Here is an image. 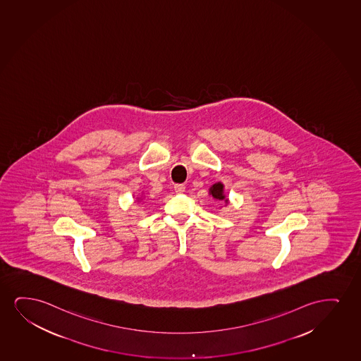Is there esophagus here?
<instances>
[{"label":"esophagus","instance_id":"1","mask_svg":"<svg viewBox=\"0 0 361 361\" xmlns=\"http://www.w3.org/2000/svg\"><path fill=\"white\" fill-rule=\"evenodd\" d=\"M185 185L183 183H176L175 186H173V190H175V192L183 193L185 192Z\"/></svg>","mask_w":361,"mask_h":361}]
</instances>
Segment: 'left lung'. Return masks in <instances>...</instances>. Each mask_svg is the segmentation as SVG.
Wrapping results in <instances>:
<instances>
[{
	"label": "left lung",
	"instance_id": "obj_1",
	"mask_svg": "<svg viewBox=\"0 0 361 361\" xmlns=\"http://www.w3.org/2000/svg\"><path fill=\"white\" fill-rule=\"evenodd\" d=\"M209 193L213 196V198L219 200V201H225V203H228V200H225L224 190H223V185L221 183H214L212 186L211 190H209Z\"/></svg>",
	"mask_w": 361,
	"mask_h": 361
}]
</instances>
